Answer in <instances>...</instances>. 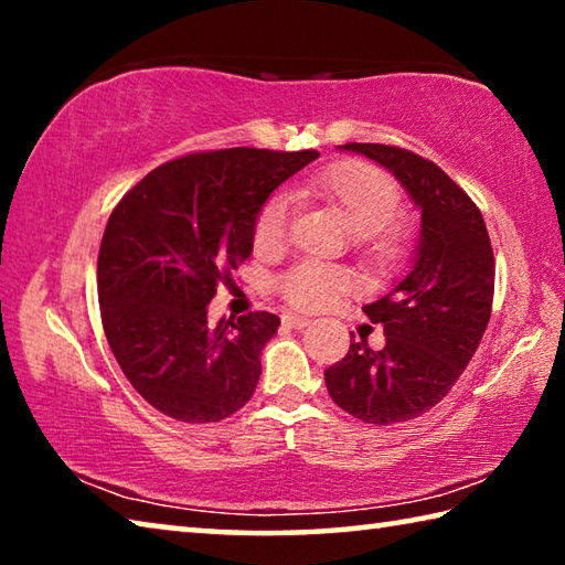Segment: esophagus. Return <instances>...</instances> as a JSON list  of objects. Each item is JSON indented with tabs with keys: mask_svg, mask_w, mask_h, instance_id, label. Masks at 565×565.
<instances>
[{
	"mask_svg": "<svg viewBox=\"0 0 565 565\" xmlns=\"http://www.w3.org/2000/svg\"><path fill=\"white\" fill-rule=\"evenodd\" d=\"M281 323H284V327H289V329H303V327H309V319L296 317V313H284Z\"/></svg>",
	"mask_w": 565,
	"mask_h": 565,
	"instance_id": "34e87169",
	"label": "esophagus"
}]
</instances>
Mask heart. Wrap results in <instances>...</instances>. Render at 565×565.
<instances>
[{
	"instance_id": "obj_1",
	"label": "heart",
	"mask_w": 565,
	"mask_h": 565,
	"mask_svg": "<svg viewBox=\"0 0 565 565\" xmlns=\"http://www.w3.org/2000/svg\"><path fill=\"white\" fill-rule=\"evenodd\" d=\"M299 194L331 206L361 238L363 254L376 264H388L404 254L406 228L394 218L401 209V191L384 171L363 161H339L306 177ZM289 228V206L284 196H271L254 218V252L269 256L281 252ZM276 289L296 309L317 311L349 289V276L337 266L303 262L291 266Z\"/></svg>"
}]
</instances>
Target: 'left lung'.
I'll return each instance as SVG.
<instances>
[{
  "instance_id": "8db88e82",
  "label": "left lung",
  "mask_w": 565,
  "mask_h": 565,
  "mask_svg": "<svg viewBox=\"0 0 565 565\" xmlns=\"http://www.w3.org/2000/svg\"><path fill=\"white\" fill-rule=\"evenodd\" d=\"M394 174L420 212L408 274L363 306L384 327V349L351 341L323 371L333 404L363 424L391 426L434 408L463 374L491 319L493 248L471 196L434 161L386 145L339 147Z\"/></svg>"
}]
</instances>
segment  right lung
<instances>
[{
	"label": "right lung",
	"instance_id": "right-lung-1",
	"mask_svg": "<svg viewBox=\"0 0 565 565\" xmlns=\"http://www.w3.org/2000/svg\"><path fill=\"white\" fill-rule=\"evenodd\" d=\"M319 151L218 149L171 159L124 194L97 262L102 323L137 394L184 424L236 414L262 376L279 317L209 327L216 286L252 256V228L276 186Z\"/></svg>",
	"mask_w": 565,
	"mask_h": 565
}]
</instances>
